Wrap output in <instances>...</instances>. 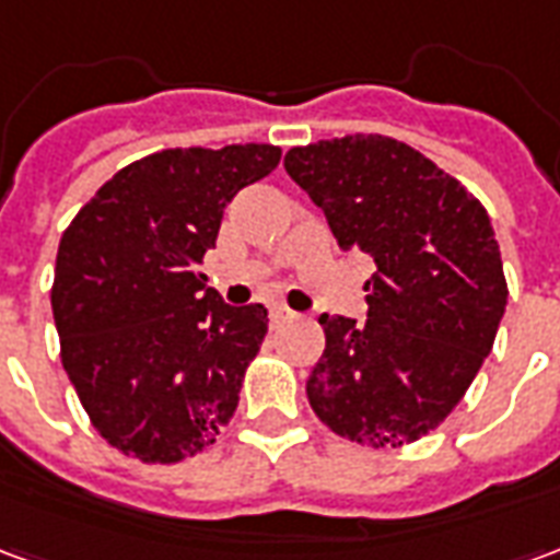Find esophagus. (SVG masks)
I'll return each instance as SVG.
<instances>
[{"label": "esophagus", "mask_w": 560, "mask_h": 560, "mask_svg": "<svg viewBox=\"0 0 560 560\" xmlns=\"http://www.w3.org/2000/svg\"><path fill=\"white\" fill-rule=\"evenodd\" d=\"M296 317V312H291L288 305H269V320H272V327H279V324H288V320H293Z\"/></svg>", "instance_id": "34e87169"}]
</instances>
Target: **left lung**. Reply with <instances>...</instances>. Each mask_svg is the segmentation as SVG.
I'll return each mask as SVG.
<instances>
[{
  "instance_id": "left-lung-1",
  "label": "left lung",
  "mask_w": 560,
  "mask_h": 560,
  "mask_svg": "<svg viewBox=\"0 0 560 560\" xmlns=\"http://www.w3.org/2000/svg\"><path fill=\"white\" fill-rule=\"evenodd\" d=\"M284 171L324 209L339 245L375 260L369 320L320 315L312 411L375 450L411 444L456 408L506 308L489 212L401 140L348 135L293 147Z\"/></svg>"
}]
</instances>
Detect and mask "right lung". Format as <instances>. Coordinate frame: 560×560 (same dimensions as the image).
Here are the masks:
<instances>
[{
  "instance_id": "add662e5",
  "label": "right lung",
  "mask_w": 560,
  "mask_h": 560,
  "mask_svg": "<svg viewBox=\"0 0 560 560\" xmlns=\"http://www.w3.org/2000/svg\"><path fill=\"white\" fill-rule=\"evenodd\" d=\"M281 149H161L131 161L68 224L50 291L62 365L104 441L173 465L215 444L267 336L260 303L207 288L233 195L279 167Z\"/></svg>"
}]
</instances>
